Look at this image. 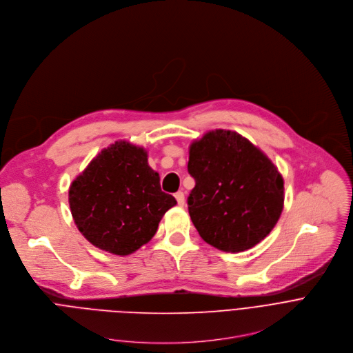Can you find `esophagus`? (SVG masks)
<instances>
[{"instance_id":"34e87169","label":"esophagus","mask_w":353,"mask_h":353,"mask_svg":"<svg viewBox=\"0 0 353 353\" xmlns=\"http://www.w3.org/2000/svg\"><path fill=\"white\" fill-rule=\"evenodd\" d=\"M175 199H176V201H178L179 205H183V204H185V194H183V192H176V193H175Z\"/></svg>"}]
</instances>
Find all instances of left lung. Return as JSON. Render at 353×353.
<instances>
[{"label":"left lung","instance_id":"1","mask_svg":"<svg viewBox=\"0 0 353 353\" xmlns=\"http://www.w3.org/2000/svg\"><path fill=\"white\" fill-rule=\"evenodd\" d=\"M196 185L189 216L204 242L238 253L261 242L284 207V179L272 161L232 130L207 132L189 148Z\"/></svg>","mask_w":353,"mask_h":353}]
</instances>
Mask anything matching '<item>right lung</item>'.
Instances as JSON below:
<instances>
[{
  "label": "right lung",
  "instance_id": "1",
  "mask_svg": "<svg viewBox=\"0 0 353 353\" xmlns=\"http://www.w3.org/2000/svg\"><path fill=\"white\" fill-rule=\"evenodd\" d=\"M175 204L161 190L146 150L125 140L101 150L69 188L78 230L96 248L118 256L148 243Z\"/></svg>",
  "mask_w": 353,
  "mask_h": 353
}]
</instances>
